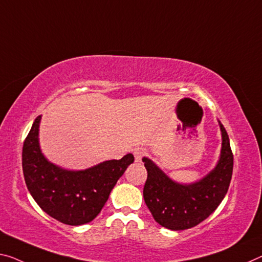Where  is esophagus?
Here are the masks:
<instances>
[{
	"mask_svg": "<svg viewBox=\"0 0 262 262\" xmlns=\"http://www.w3.org/2000/svg\"><path fill=\"white\" fill-rule=\"evenodd\" d=\"M147 150L144 148H136L134 150V156H135V161L136 162H141L142 161V157L146 155Z\"/></svg>",
	"mask_w": 262,
	"mask_h": 262,
	"instance_id": "1",
	"label": "esophagus"
}]
</instances>
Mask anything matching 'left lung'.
Instances as JSON below:
<instances>
[{"mask_svg": "<svg viewBox=\"0 0 262 262\" xmlns=\"http://www.w3.org/2000/svg\"><path fill=\"white\" fill-rule=\"evenodd\" d=\"M219 126L223 142L218 163L194 183H177L151 160L142 159L148 171L143 198L154 219L161 226L173 231L196 226L205 221L225 197L233 171V154L225 128L221 122Z\"/></svg>", "mask_w": 262, "mask_h": 262, "instance_id": "8db88e82", "label": "left lung"}]
</instances>
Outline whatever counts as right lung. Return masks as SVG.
Returning <instances> with one entry per match:
<instances>
[{"label":"right lung","instance_id":"add662e5","mask_svg":"<svg viewBox=\"0 0 262 262\" xmlns=\"http://www.w3.org/2000/svg\"><path fill=\"white\" fill-rule=\"evenodd\" d=\"M40 118H36L23 144L22 165L28 190L40 209L58 222L72 226L92 222L134 156L127 154L121 160L105 161L78 171L61 169L41 154Z\"/></svg>","mask_w":262,"mask_h":262}]
</instances>
